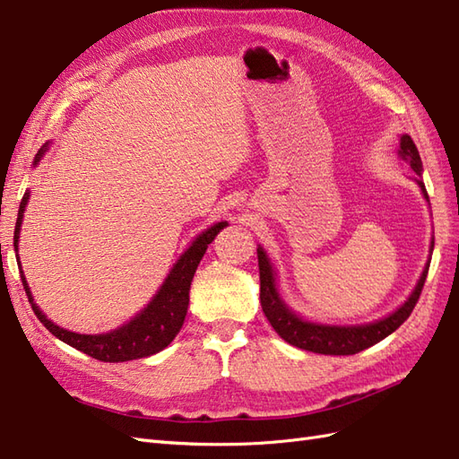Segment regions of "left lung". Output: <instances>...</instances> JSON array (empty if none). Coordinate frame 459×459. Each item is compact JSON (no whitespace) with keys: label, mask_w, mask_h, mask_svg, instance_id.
<instances>
[{"label":"left lung","mask_w":459,"mask_h":459,"mask_svg":"<svg viewBox=\"0 0 459 459\" xmlns=\"http://www.w3.org/2000/svg\"><path fill=\"white\" fill-rule=\"evenodd\" d=\"M399 159L404 160L414 170L412 180L419 185L424 200L430 204L429 195H426V186L422 182V160L416 149L414 141L409 134H403L399 141ZM434 251V236L430 239V255L426 261L424 269L420 273L416 287L409 294L399 308L391 314L383 316L379 320L363 322V324H324L304 318L302 314L292 310L289 302L282 299L279 290V277L274 263L271 261L269 253L257 246V257H259V279H261V307L264 316H267L273 330L277 332L281 338L294 345V348L307 350L312 353H324V355H353L363 350L371 348V345L379 343L386 335H391L399 325L409 318L414 304L419 302V297L424 287L426 274H429L430 259Z\"/></svg>","instance_id":"left-lung-1"}]
</instances>
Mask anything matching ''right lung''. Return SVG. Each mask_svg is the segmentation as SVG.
<instances>
[{
  "label": "right lung",
  "instance_id": "right-lung-1",
  "mask_svg": "<svg viewBox=\"0 0 459 459\" xmlns=\"http://www.w3.org/2000/svg\"><path fill=\"white\" fill-rule=\"evenodd\" d=\"M48 149H50V141H47V143L37 151V155L33 159V167L39 165L40 159L47 155ZM29 196L30 192L25 190L23 200L19 204L15 233H13V247H15L19 273H22V281H23L29 302L30 307H33L37 318L43 322L45 328L60 342L73 345L74 350L106 363L143 359V358H149V355H155L165 350L167 345L177 338L182 324H185L188 302H190V297H188L190 284H192V279H195V273L204 257V253H206L210 243L216 239L218 233L228 226V221L213 223V226L200 231L198 236L192 239L190 246L180 253L177 263L170 267L165 281H162L159 290L155 292V297H152L145 307L134 316V318H129L126 324H121L119 328L104 332V333H78L73 330L60 328L58 324L47 318V314L37 307L33 292H30L25 273L22 269V261H19V236H22V223L25 216V208L29 204Z\"/></svg>",
  "mask_w": 459,
  "mask_h": 459
}]
</instances>
